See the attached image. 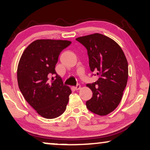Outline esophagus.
<instances>
[{"instance_id": "34e87169", "label": "esophagus", "mask_w": 150, "mask_h": 150, "mask_svg": "<svg viewBox=\"0 0 150 150\" xmlns=\"http://www.w3.org/2000/svg\"><path fill=\"white\" fill-rule=\"evenodd\" d=\"M74 88L75 90H79V89H81V85H77L76 86V87H74Z\"/></svg>"}]
</instances>
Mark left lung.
I'll return each mask as SVG.
<instances>
[{
	"label": "left lung",
	"mask_w": 150,
	"mask_h": 150,
	"mask_svg": "<svg viewBox=\"0 0 150 150\" xmlns=\"http://www.w3.org/2000/svg\"><path fill=\"white\" fill-rule=\"evenodd\" d=\"M76 40L87 49L90 70L99 76L97 81L87 84L93 96L86 106L93 113L106 115L117 107L126 87L128 65L126 56L114 40L104 35L94 33Z\"/></svg>",
	"instance_id": "left-lung-1"
}]
</instances>
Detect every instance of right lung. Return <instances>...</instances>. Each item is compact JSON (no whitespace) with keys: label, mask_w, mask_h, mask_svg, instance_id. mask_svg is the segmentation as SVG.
Wrapping results in <instances>:
<instances>
[{"label":"right lung","mask_w":150,"mask_h":150,"mask_svg":"<svg viewBox=\"0 0 150 150\" xmlns=\"http://www.w3.org/2000/svg\"><path fill=\"white\" fill-rule=\"evenodd\" d=\"M71 43L67 40H35L28 45L20 59L18 87L26 102L44 118H56L66 109L71 91L63 85L55 65L61 51Z\"/></svg>","instance_id":"obj_1"}]
</instances>
